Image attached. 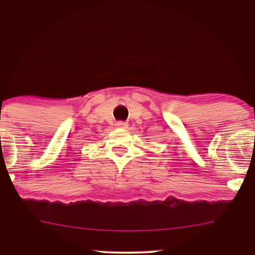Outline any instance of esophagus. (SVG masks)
Returning <instances> with one entry per match:
<instances>
[{
	"label": "esophagus",
	"mask_w": 255,
	"mask_h": 255,
	"mask_svg": "<svg viewBox=\"0 0 255 255\" xmlns=\"http://www.w3.org/2000/svg\"><path fill=\"white\" fill-rule=\"evenodd\" d=\"M116 127L121 128H128V123L127 122H117Z\"/></svg>",
	"instance_id": "1"
}]
</instances>
